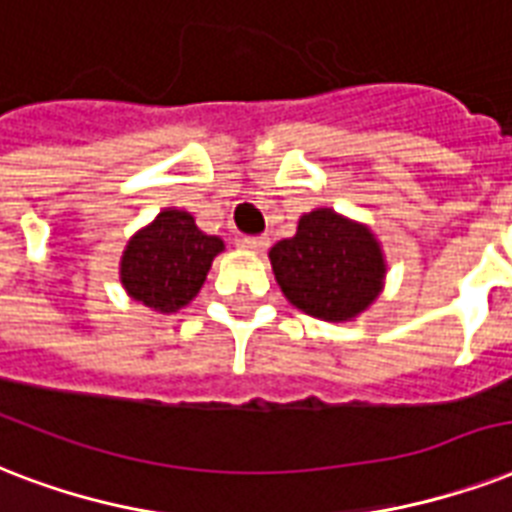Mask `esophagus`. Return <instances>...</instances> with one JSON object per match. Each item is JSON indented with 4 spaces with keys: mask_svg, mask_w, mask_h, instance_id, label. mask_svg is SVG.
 Wrapping results in <instances>:
<instances>
[{
    "mask_svg": "<svg viewBox=\"0 0 512 512\" xmlns=\"http://www.w3.org/2000/svg\"><path fill=\"white\" fill-rule=\"evenodd\" d=\"M267 245H269V237L267 235L243 237V248H248V251H264Z\"/></svg>",
    "mask_w": 512,
    "mask_h": 512,
    "instance_id": "esophagus-1",
    "label": "esophagus"
}]
</instances>
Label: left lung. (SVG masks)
<instances>
[{"label": "left lung", "instance_id": "8db88e82", "mask_svg": "<svg viewBox=\"0 0 512 512\" xmlns=\"http://www.w3.org/2000/svg\"><path fill=\"white\" fill-rule=\"evenodd\" d=\"M285 299L312 318H355L376 299L384 280V259L374 235L318 208L299 219L296 235L269 251Z\"/></svg>", "mask_w": 512, "mask_h": 512}]
</instances>
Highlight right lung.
I'll use <instances>...</instances> for the list:
<instances>
[{
  "label": "right lung",
  "instance_id": "1",
  "mask_svg": "<svg viewBox=\"0 0 512 512\" xmlns=\"http://www.w3.org/2000/svg\"><path fill=\"white\" fill-rule=\"evenodd\" d=\"M219 237L205 235L184 211H162L122 253V285L136 301L157 312H176L197 296L216 253Z\"/></svg>",
  "mask_w": 512,
  "mask_h": 512
}]
</instances>
